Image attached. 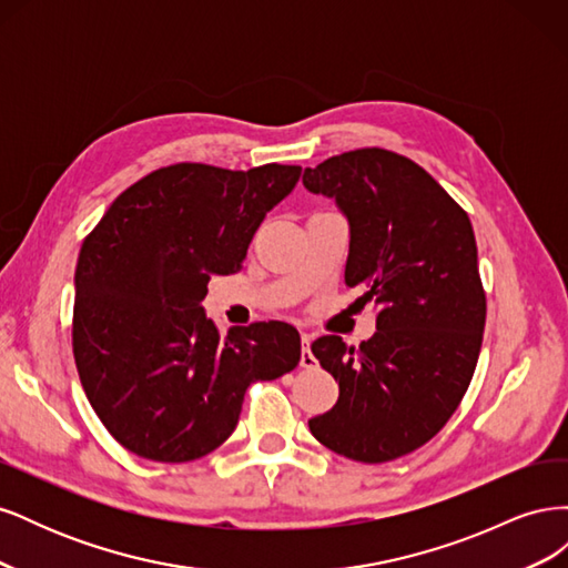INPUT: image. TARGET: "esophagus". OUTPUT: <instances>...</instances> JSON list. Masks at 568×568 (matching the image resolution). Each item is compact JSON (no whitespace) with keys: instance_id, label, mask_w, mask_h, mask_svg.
<instances>
[{"instance_id":"esophagus-1","label":"esophagus","mask_w":568,"mask_h":568,"mask_svg":"<svg viewBox=\"0 0 568 568\" xmlns=\"http://www.w3.org/2000/svg\"><path fill=\"white\" fill-rule=\"evenodd\" d=\"M301 367H305V369H313V367H317V359H315V355H313V351H311V336H307V334H303Z\"/></svg>"}]
</instances>
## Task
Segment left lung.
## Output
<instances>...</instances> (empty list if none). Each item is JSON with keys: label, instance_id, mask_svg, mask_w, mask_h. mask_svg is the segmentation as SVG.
<instances>
[{"label": "left lung", "instance_id": "obj_1", "mask_svg": "<svg viewBox=\"0 0 568 568\" xmlns=\"http://www.w3.org/2000/svg\"><path fill=\"white\" fill-rule=\"evenodd\" d=\"M303 184L348 217L346 284L379 305L359 348L334 334L311 346L338 400L307 426L348 459H398L453 417L478 363L486 291L469 215L422 165L379 146L305 168Z\"/></svg>", "mask_w": 568, "mask_h": 568}]
</instances>
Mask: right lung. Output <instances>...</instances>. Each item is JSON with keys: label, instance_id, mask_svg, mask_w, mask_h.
I'll use <instances>...</instances> for the list:
<instances>
[{"label": "right lung", "instance_id": "1", "mask_svg": "<svg viewBox=\"0 0 568 568\" xmlns=\"http://www.w3.org/2000/svg\"><path fill=\"white\" fill-rule=\"evenodd\" d=\"M301 165L225 170L175 163L128 186L84 236L75 267L73 355L97 417L130 453L192 462L236 428L244 393L301 363L286 322L217 334L203 313L215 274L248 244Z\"/></svg>", "mask_w": 568, "mask_h": 568}]
</instances>
